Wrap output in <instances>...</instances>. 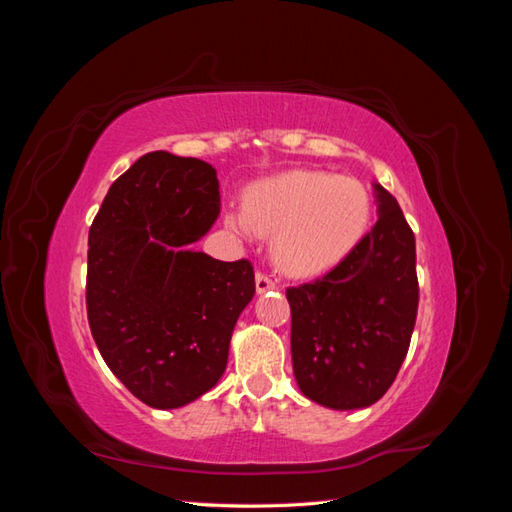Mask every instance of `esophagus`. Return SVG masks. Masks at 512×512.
Segmentation results:
<instances>
[{
	"label": "esophagus",
	"mask_w": 512,
	"mask_h": 512,
	"mask_svg": "<svg viewBox=\"0 0 512 512\" xmlns=\"http://www.w3.org/2000/svg\"><path fill=\"white\" fill-rule=\"evenodd\" d=\"M275 286H277V284H275L273 277H269V275H265V273H256V290H258V294L269 292V290H273Z\"/></svg>",
	"instance_id": "34e87169"
}]
</instances>
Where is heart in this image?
<instances>
[{
	"instance_id": "obj_1",
	"label": "heart",
	"mask_w": 512,
	"mask_h": 512,
	"mask_svg": "<svg viewBox=\"0 0 512 512\" xmlns=\"http://www.w3.org/2000/svg\"><path fill=\"white\" fill-rule=\"evenodd\" d=\"M374 203L365 185L327 170H288L260 179L243 194V209L224 222L243 237H273L271 254L282 271L309 277L337 267L367 235Z\"/></svg>"
}]
</instances>
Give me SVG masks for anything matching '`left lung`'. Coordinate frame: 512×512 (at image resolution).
Here are the masks:
<instances>
[{
	"label": "left lung",
	"mask_w": 512,
	"mask_h": 512,
	"mask_svg": "<svg viewBox=\"0 0 512 512\" xmlns=\"http://www.w3.org/2000/svg\"><path fill=\"white\" fill-rule=\"evenodd\" d=\"M378 222L312 284L288 288L292 371L301 393L333 410L367 408L404 363L418 309L416 243L395 196L374 183Z\"/></svg>",
	"instance_id": "obj_1"
}]
</instances>
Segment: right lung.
I'll return each mask as SVG.
<instances>
[{
    "instance_id": "right-lung-1",
    "label": "right lung",
    "mask_w": 512,
    "mask_h": 512,
    "mask_svg": "<svg viewBox=\"0 0 512 512\" xmlns=\"http://www.w3.org/2000/svg\"><path fill=\"white\" fill-rule=\"evenodd\" d=\"M218 215L211 164L151 151L111 185L89 228L91 335L108 369L151 408H181L218 384L256 292L250 260L188 247Z\"/></svg>"
}]
</instances>
